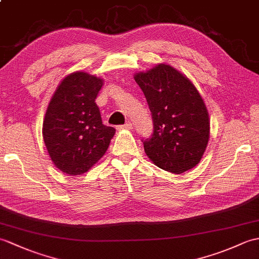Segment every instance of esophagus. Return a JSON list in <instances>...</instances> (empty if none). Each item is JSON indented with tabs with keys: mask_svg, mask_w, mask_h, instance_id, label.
Returning a JSON list of instances; mask_svg holds the SVG:
<instances>
[{
	"mask_svg": "<svg viewBox=\"0 0 259 259\" xmlns=\"http://www.w3.org/2000/svg\"><path fill=\"white\" fill-rule=\"evenodd\" d=\"M134 128V125H132L131 122H127L122 125H118V130H123V129H127V130H131Z\"/></svg>",
	"mask_w": 259,
	"mask_h": 259,
	"instance_id": "esophagus-1",
	"label": "esophagus"
}]
</instances>
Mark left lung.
<instances>
[{
  "label": "left lung",
  "instance_id": "8db88e82",
  "mask_svg": "<svg viewBox=\"0 0 259 259\" xmlns=\"http://www.w3.org/2000/svg\"><path fill=\"white\" fill-rule=\"evenodd\" d=\"M135 79L146 96L153 121V134L141 140L150 160L176 174L194 167L207 146L209 121L193 83L164 64L135 75Z\"/></svg>",
  "mask_w": 259,
  "mask_h": 259
}]
</instances>
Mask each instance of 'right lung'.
Returning <instances> with one entry per match:
<instances>
[{
	"instance_id": "1",
	"label": "right lung",
	"mask_w": 259,
	"mask_h": 259,
	"mask_svg": "<svg viewBox=\"0 0 259 259\" xmlns=\"http://www.w3.org/2000/svg\"><path fill=\"white\" fill-rule=\"evenodd\" d=\"M102 79L83 71L68 75L48 105L43 138L54 164L69 176L87 172L107 151L116 129L102 124L96 98Z\"/></svg>"
}]
</instances>
